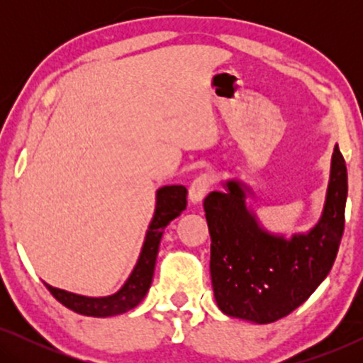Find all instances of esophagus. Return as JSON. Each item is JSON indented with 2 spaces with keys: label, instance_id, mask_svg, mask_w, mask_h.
<instances>
[{
  "label": "esophagus",
  "instance_id": "34e87169",
  "mask_svg": "<svg viewBox=\"0 0 363 363\" xmlns=\"http://www.w3.org/2000/svg\"><path fill=\"white\" fill-rule=\"evenodd\" d=\"M211 183H213V177L208 175V173H203V175L196 177L191 183L190 191H188V200H190V203H193V205L201 203L203 198L206 196L208 190H210Z\"/></svg>",
  "mask_w": 363,
  "mask_h": 363
}]
</instances>
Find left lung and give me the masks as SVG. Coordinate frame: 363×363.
I'll return each mask as SVG.
<instances>
[{
    "mask_svg": "<svg viewBox=\"0 0 363 363\" xmlns=\"http://www.w3.org/2000/svg\"><path fill=\"white\" fill-rule=\"evenodd\" d=\"M223 186L203 203L216 304L223 314L252 324L276 322L309 299L332 269L344 235L345 160L335 143L319 221L289 238L261 225L247 205L255 198L250 185L231 178Z\"/></svg>",
    "mask_w": 363,
    "mask_h": 363,
    "instance_id": "obj_1",
    "label": "left lung"
}]
</instances>
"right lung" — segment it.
Listing matches in <instances>:
<instances>
[{"label":"right lung","mask_w":363,"mask_h":363,"mask_svg":"<svg viewBox=\"0 0 363 363\" xmlns=\"http://www.w3.org/2000/svg\"><path fill=\"white\" fill-rule=\"evenodd\" d=\"M186 188L183 185H167L157 190L155 195V211L152 221L147 228L145 240H143L140 255L133 266L130 276L123 282L121 289L111 296L91 297L74 294V292L57 289L44 282L49 292L77 314L91 317H111L133 309L140 304L152 286L153 271L158 255V246L163 236V230L170 225V221L182 215L186 208Z\"/></svg>","instance_id":"1"}]
</instances>
